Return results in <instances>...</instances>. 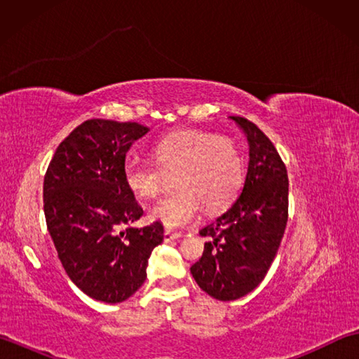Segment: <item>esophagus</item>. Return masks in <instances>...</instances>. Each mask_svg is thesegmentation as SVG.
Here are the masks:
<instances>
[{"label":"esophagus","mask_w":359,"mask_h":359,"mask_svg":"<svg viewBox=\"0 0 359 359\" xmlns=\"http://www.w3.org/2000/svg\"><path fill=\"white\" fill-rule=\"evenodd\" d=\"M179 238H182V234H180V233H172V231H170V230H165V233H163V239H165V242L175 241V239H179Z\"/></svg>","instance_id":"34e87169"}]
</instances>
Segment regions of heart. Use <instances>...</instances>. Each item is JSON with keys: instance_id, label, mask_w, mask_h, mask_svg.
<instances>
[{"instance_id": "b5f03b06", "label": "heart", "mask_w": 359, "mask_h": 359, "mask_svg": "<svg viewBox=\"0 0 359 359\" xmlns=\"http://www.w3.org/2000/svg\"><path fill=\"white\" fill-rule=\"evenodd\" d=\"M157 166L129 160L123 165L126 188L140 199L156 197L175 177L179 193L158 201L149 210L152 220L179 230L197 217L203 205L208 212L225 210L238 194L243 163L238 148L226 137L203 131H177L152 148Z\"/></svg>"}]
</instances>
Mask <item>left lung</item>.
<instances>
[{
	"label": "left lung",
	"mask_w": 359,
	"mask_h": 359,
	"mask_svg": "<svg viewBox=\"0 0 359 359\" xmlns=\"http://www.w3.org/2000/svg\"><path fill=\"white\" fill-rule=\"evenodd\" d=\"M248 142V170L241 196L215 222L191 274L205 293L234 301L261 284L278 253L288 217V175L276 148L255 123L230 117Z\"/></svg>",
	"instance_id": "left-lung-1"
}]
</instances>
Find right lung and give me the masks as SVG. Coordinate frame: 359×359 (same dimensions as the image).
I'll use <instances>...</instances> for the list:
<instances>
[{"instance_id":"1","label":"right lung","mask_w":359,"mask_h":359,"mask_svg":"<svg viewBox=\"0 0 359 359\" xmlns=\"http://www.w3.org/2000/svg\"><path fill=\"white\" fill-rule=\"evenodd\" d=\"M149 128L86 120L60 143L44 175L46 224L67 276L95 301H126L147 279L163 225L135 228L143 210L123 180L128 151Z\"/></svg>"}]
</instances>
